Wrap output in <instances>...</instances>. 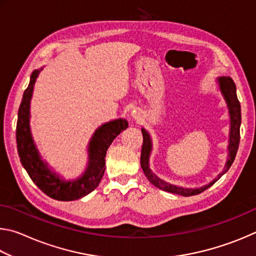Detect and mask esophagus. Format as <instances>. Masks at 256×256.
Returning <instances> with one entry per match:
<instances>
[{
    "instance_id": "1",
    "label": "esophagus",
    "mask_w": 256,
    "mask_h": 256,
    "mask_svg": "<svg viewBox=\"0 0 256 256\" xmlns=\"http://www.w3.org/2000/svg\"><path fill=\"white\" fill-rule=\"evenodd\" d=\"M132 118L134 120H141V114L138 112V110H133L132 112Z\"/></svg>"
}]
</instances>
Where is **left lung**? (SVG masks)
Segmentation results:
<instances>
[{
    "label": "left lung",
    "mask_w": 256,
    "mask_h": 256,
    "mask_svg": "<svg viewBox=\"0 0 256 256\" xmlns=\"http://www.w3.org/2000/svg\"><path fill=\"white\" fill-rule=\"evenodd\" d=\"M218 84L220 92H222V96L226 100V104L228 106L229 110V116H230V132H229V144H228V159L227 162L224 164V168L222 172H220L216 178H214L209 184H206L202 188H182V186H176L167 183L162 180L158 178L157 176L152 174V172L149 168V157L151 149H152V142H151L150 134L146 131L144 128H141L142 136H144V146H142L141 150V167L142 170H144V175L146 178L149 180L151 184H154L156 188H158L162 190H166V192L178 194V196H196V194L202 193L203 190L209 188L210 186L214 185L216 180H218L220 177H222L224 172H226L235 160L238 146H240V122H242V114H240V104L238 102L237 94H236V86L235 82L232 81L230 76H220L218 78Z\"/></svg>",
    "instance_id": "obj_1"
}]
</instances>
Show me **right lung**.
Listing matches in <instances>:
<instances>
[{
  "mask_svg": "<svg viewBox=\"0 0 256 256\" xmlns=\"http://www.w3.org/2000/svg\"><path fill=\"white\" fill-rule=\"evenodd\" d=\"M40 72V70H34L32 73L29 86L24 90L18 112L16 136L20 162L32 180L46 196L58 201L78 200L92 192L100 183L106 168L105 157L108 146L123 130L128 128V123L125 120L118 118L98 128L89 142V162L84 174L73 180L60 178L42 160L30 132V100H32L34 82Z\"/></svg>",
  "mask_w": 256,
  "mask_h": 256,
  "instance_id": "obj_1",
  "label": "right lung"
}]
</instances>
